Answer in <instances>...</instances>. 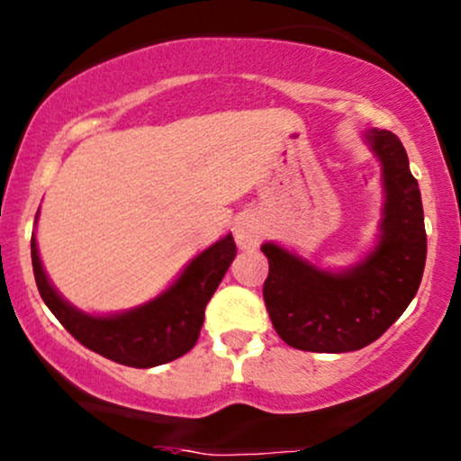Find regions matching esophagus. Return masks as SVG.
I'll return each instance as SVG.
<instances>
[{"mask_svg":"<svg viewBox=\"0 0 461 461\" xmlns=\"http://www.w3.org/2000/svg\"><path fill=\"white\" fill-rule=\"evenodd\" d=\"M260 225L253 219H249V216H245L236 227V242L242 249H253L258 245V240H260Z\"/></svg>","mask_w":461,"mask_h":461,"instance_id":"34e87169","label":"esophagus"}]
</instances>
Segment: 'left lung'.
<instances>
[{"label": "left lung", "instance_id": "obj_1", "mask_svg": "<svg viewBox=\"0 0 461 461\" xmlns=\"http://www.w3.org/2000/svg\"><path fill=\"white\" fill-rule=\"evenodd\" d=\"M370 145L384 164L382 238L347 273H325L277 245H264L268 277L264 303L285 345L312 353H347L377 340L403 314L427 260L420 190L393 131L373 130Z\"/></svg>", "mask_w": 461, "mask_h": 461}]
</instances>
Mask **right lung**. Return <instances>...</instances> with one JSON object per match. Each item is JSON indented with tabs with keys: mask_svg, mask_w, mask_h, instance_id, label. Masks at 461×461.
I'll return each mask as SVG.
<instances>
[{
	"mask_svg": "<svg viewBox=\"0 0 461 461\" xmlns=\"http://www.w3.org/2000/svg\"><path fill=\"white\" fill-rule=\"evenodd\" d=\"M236 258L234 238L225 236L188 264L167 293L125 314L88 316L65 303L47 282L32 238V267L47 308L73 338L99 356L131 368H151L182 357L197 342L205 305Z\"/></svg>",
	"mask_w": 461,
	"mask_h": 461,
	"instance_id": "add662e5",
	"label": "right lung"
}]
</instances>
